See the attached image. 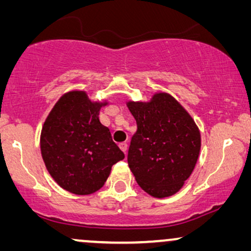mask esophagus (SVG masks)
<instances>
[{
  "label": "esophagus",
  "instance_id": "1",
  "mask_svg": "<svg viewBox=\"0 0 251 251\" xmlns=\"http://www.w3.org/2000/svg\"><path fill=\"white\" fill-rule=\"evenodd\" d=\"M119 146H120V149H121L123 152H125V154H126V151H128V144H126V143H120Z\"/></svg>",
  "mask_w": 251,
  "mask_h": 251
}]
</instances>
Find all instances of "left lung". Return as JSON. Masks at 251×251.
<instances>
[{
	"label": "left lung",
	"instance_id": "left-lung-1",
	"mask_svg": "<svg viewBox=\"0 0 251 251\" xmlns=\"http://www.w3.org/2000/svg\"><path fill=\"white\" fill-rule=\"evenodd\" d=\"M137 131L128 164L140 187L155 198L170 197L191 176L201 147L198 126L174 97L156 94L150 102L129 101Z\"/></svg>",
	"mask_w": 251,
	"mask_h": 251
}]
</instances>
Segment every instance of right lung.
<instances>
[{
    "label": "right lung",
    "mask_w": 251,
    "mask_h": 251,
    "mask_svg": "<svg viewBox=\"0 0 251 251\" xmlns=\"http://www.w3.org/2000/svg\"><path fill=\"white\" fill-rule=\"evenodd\" d=\"M105 104L91 102L83 91H71L57 101L44 122L43 161L51 177L71 193L87 195L98 191L113 164L125 159L109 129L99 121Z\"/></svg>",
    "instance_id": "1"
}]
</instances>
